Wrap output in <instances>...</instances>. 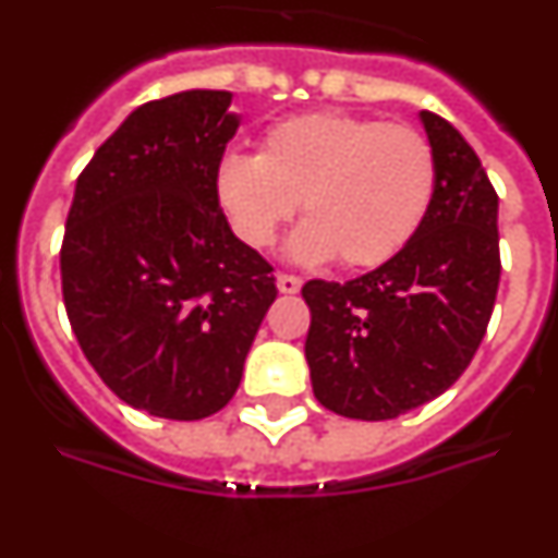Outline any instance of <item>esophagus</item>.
I'll list each match as a JSON object with an SVG mask.
<instances>
[{"instance_id": "1", "label": "esophagus", "mask_w": 558, "mask_h": 558, "mask_svg": "<svg viewBox=\"0 0 558 558\" xmlns=\"http://www.w3.org/2000/svg\"><path fill=\"white\" fill-rule=\"evenodd\" d=\"M276 284H279V293H288V295H293L302 290V279L293 274H279L276 276Z\"/></svg>"}]
</instances>
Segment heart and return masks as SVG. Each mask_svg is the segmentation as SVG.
I'll use <instances>...</instances> for the list:
<instances>
[{
  "instance_id": "obj_1",
  "label": "heart",
  "mask_w": 558,
  "mask_h": 558,
  "mask_svg": "<svg viewBox=\"0 0 558 558\" xmlns=\"http://www.w3.org/2000/svg\"><path fill=\"white\" fill-rule=\"evenodd\" d=\"M438 161L425 133L399 122L315 111L276 122L259 156L229 153L215 190L236 236L268 248L299 209L304 263L338 256L347 268L388 263L425 223Z\"/></svg>"
}]
</instances>
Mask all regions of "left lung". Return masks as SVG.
<instances>
[{
  "label": "left lung",
  "instance_id": "left-lung-1",
  "mask_svg": "<svg viewBox=\"0 0 558 558\" xmlns=\"http://www.w3.org/2000/svg\"><path fill=\"white\" fill-rule=\"evenodd\" d=\"M438 184L425 223L388 263L349 282L310 279L304 354L313 393L338 416L383 422L425 405L466 372L497 284V192L466 140L422 111Z\"/></svg>",
  "mask_w": 558,
  "mask_h": 558
}]
</instances>
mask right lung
Segmentation results:
<instances>
[{
	"label": "right lung",
	"instance_id": "obj_1",
	"mask_svg": "<svg viewBox=\"0 0 558 558\" xmlns=\"http://www.w3.org/2000/svg\"><path fill=\"white\" fill-rule=\"evenodd\" d=\"M229 92L140 106L77 175L61 290L86 360L122 402L195 422L234 397L276 299L270 263L236 240L215 175Z\"/></svg>",
	"mask_w": 558,
	"mask_h": 558
}]
</instances>
